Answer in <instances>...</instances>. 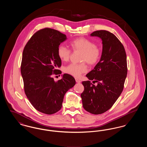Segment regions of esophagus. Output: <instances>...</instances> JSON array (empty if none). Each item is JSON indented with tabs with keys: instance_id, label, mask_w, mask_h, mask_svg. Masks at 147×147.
Wrapping results in <instances>:
<instances>
[{
	"instance_id": "1",
	"label": "esophagus",
	"mask_w": 147,
	"mask_h": 147,
	"mask_svg": "<svg viewBox=\"0 0 147 147\" xmlns=\"http://www.w3.org/2000/svg\"><path fill=\"white\" fill-rule=\"evenodd\" d=\"M76 82L78 83H81V81H80V80H79L78 79H77V78H76Z\"/></svg>"
}]
</instances>
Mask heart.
Listing matches in <instances>:
<instances>
[{"instance_id":"1","label":"heart","mask_w":147,"mask_h":147,"mask_svg":"<svg viewBox=\"0 0 147 147\" xmlns=\"http://www.w3.org/2000/svg\"><path fill=\"white\" fill-rule=\"evenodd\" d=\"M73 51L81 52L80 61L82 63H71L64 67L65 73L76 77H79L82 74L87 71L88 67L85 62L90 65L97 63L100 56V50L91 40L85 37H79L71 41L69 43ZM71 55L70 49L61 45L57 49V55L62 61L69 60Z\"/></svg>"}]
</instances>
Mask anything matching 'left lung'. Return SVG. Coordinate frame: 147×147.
<instances>
[{"label": "left lung", "mask_w": 147, "mask_h": 147, "mask_svg": "<svg viewBox=\"0 0 147 147\" xmlns=\"http://www.w3.org/2000/svg\"><path fill=\"white\" fill-rule=\"evenodd\" d=\"M90 36L101 39L102 51L100 61L86 75L89 80L82 82L84 90L80 96L84 109L98 115L109 110L123 91L127 74V57L123 45L109 31L98 30ZM91 80L97 85L92 84Z\"/></svg>", "instance_id": "8db88e82"}]
</instances>
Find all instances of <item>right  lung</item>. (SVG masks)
I'll return each mask as SVG.
<instances>
[{
  "mask_svg": "<svg viewBox=\"0 0 147 147\" xmlns=\"http://www.w3.org/2000/svg\"><path fill=\"white\" fill-rule=\"evenodd\" d=\"M66 40V35L57 30L43 28L31 37L23 51L21 73L25 94L35 109L45 114L60 110L65 94L76 84L68 74L57 82L52 77L62 73L57 69L62 64L57 49Z\"/></svg>",
  "mask_w": 147,
  "mask_h": 147,
  "instance_id": "add662e5",
  "label": "right lung"
}]
</instances>
